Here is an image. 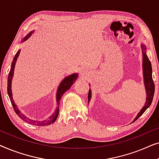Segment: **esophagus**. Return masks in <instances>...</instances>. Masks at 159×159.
Segmentation results:
<instances>
[{
    "mask_svg": "<svg viewBox=\"0 0 159 159\" xmlns=\"http://www.w3.org/2000/svg\"><path fill=\"white\" fill-rule=\"evenodd\" d=\"M81 75H82V76H85V75H87V72H86V71L85 70H82V71H81Z\"/></svg>",
    "mask_w": 159,
    "mask_h": 159,
    "instance_id": "1",
    "label": "esophagus"
}]
</instances>
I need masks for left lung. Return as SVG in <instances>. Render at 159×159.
I'll list each match as a JSON object with an SVG mask.
<instances>
[{"mask_svg": "<svg viewBox=\"0 0 159 159\" xmlns=\"http://www.w3.org/2000/svg\"><path fill=\"white\" fill-rule=\"evenodd\" d=\"M142 48V53H143V78H144V84L145 90H146V101H145V105L143 106L140 111L138 113L137 116L134 118L132 122L136 121L143 113L145 111V110L151 106V104L153 101L154 92H155V85L152 78V66L151 63L148 58L146 54V47L145 45H141ZM88 103L90 101L91 98V90H89L88 93Z\"/></svg>", "mask_w": 159, "mask_h": 159, "instance_id": "8db88e82", "label": "left lung"}]
</instances>
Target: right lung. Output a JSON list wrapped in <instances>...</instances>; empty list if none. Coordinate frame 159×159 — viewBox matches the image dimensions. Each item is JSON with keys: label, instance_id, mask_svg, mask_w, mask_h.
Returning a JSON list of instances; mask_svg holds the SVG:
<instances>
[{"label": "right lung", "instance_id": "1", "mask_svg": "<svg viewBox=\"0 0 159 159\" xmlns=\"http://www.w3.org/2000/svg\"><path fill=\"white\" fill-rule=\"evenodd\" d=\"M33 31L30 32L29 34H27V35L25 36V38L23 39V40L21 42H24V41L27 40L28 38L31 36V34H32ZM20 51L21 50H19L17 51V53H16V55L14 57V59H13L12 64H11V69L9 71V74H8V83H7V91H8V96H9L10 101L11 102V104L13 106V108H14V111L16 112V114L18 115V116L20 117L21 119H22L24 121H27V123L30 124V125H37V126H46V125H49L53 123L54 121L56 120L57 119L58 113H59V101L61 98L62 95H64V93L66 92V90H68L69 88H71V86L72 85L74 82H75L76 80L77 79L78 77V74L75 73L72 74V75L67 76L66 77H65L64 80H62L58 88V90H57V93H56V101H57V107H56V109L55 111V112L53 113V114L51 115V116L49 117L48 119H45V120H43V121H35V120H32V119H30V118H28L25 116V114H21V112L18 109L17 106L15 104L14 100H13L12 98V91H11V82H12V78L13 76H14V67H15V64H16V60L18 58L19 53H20Z\"/></svg>", "mask_w": 159, "mask_h": 159}]
</instances>
